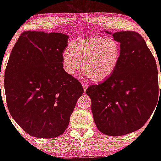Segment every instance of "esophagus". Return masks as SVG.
Returning <instances> with one entry per match:
<instances>
[{
    "label": "esophagus",
    "instance_id": "1",
    "mask_svg": "<svg viewBox=\"0 0 161 161\" xmlns=\"http://www.w3.org/2000/svg\"><path fill=\"white\" fill-rule=\"evenodd\" d=\"M82 87H83V89H84V91L86 92L87 88L88 87V83H86V82H82Z\"/></svg>",
    "mask_w": 161,
    "mask_h": 161
}]
</instances>
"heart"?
<instances>
[{
  "label": "heart",
  "mask_w": 161,
  "mask_h": 161,
  "mask_svg": "<svg viewBox=\"0 0 161 161\" xmlns=\"http://www.w3.org/2000/svg\"><path fill=\"white\" fill-rule=\"evenodd\" d=\"M120 57V45L110 37L80 38L70 43L69 51L62 53L64 69L75 75L80 69L93 82L108 79L115 70Z\"/></svg>",
  "instance_id": "1"
}]
</instances>
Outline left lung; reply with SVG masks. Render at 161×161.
I'll use <instances>...</instances> for the list:
<instances>
[{
	"label": "left lung",
	"mask_w": 161,
	"mask_h": 161,
	"mask_svg": "<svg viewBox=\"0 0 161 161\" xmlns=\"http://www.w3.org/2000/svg\"><path fill=\"white\" fill-rule=\"evenodd\" d=\"M112 36L120 44L117 66L104 82L88 87L86 94L98 130L119 136L145 124L157 106L161 87L160 92L156 61L141 35L125 31Z\"/></svg>",
	"instance_id": "8db88e82"
}]
</instances>
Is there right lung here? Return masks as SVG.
Returning a JSON list of instances; mask_svg holds the SVG:
<instances>
[{
    "label": "right lung",
    "instance_id": "right-lung-1",
    "mask_svg": "<svg viewBox=\"0 0 161 161\" xmlns=\"http://www.w3.org/2000/svg\"><path fill=\"white\" fill-rule=\"evenodd\" d=\"M68 38L62 33L27 31L11 51L4 73L7 107L16 123L34 137L64 133L84 92L63 67Z\"/></svg>",
    "mask_w": 161,
    "mask_h": 161
}]
</instances>
